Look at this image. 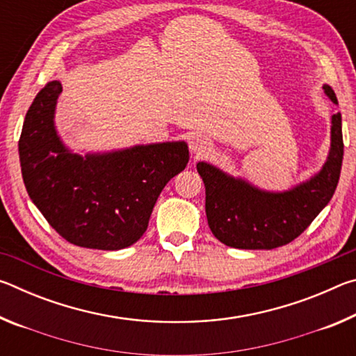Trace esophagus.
<instances>
[{"label":"esophagus","mask_w":356,"mask_h":356,"mask_svg":"<svg viewBox=\"0 0 356 356\" xmlns=\"http://www.w3.org/2000/svg\"><path fill=\"white\" fill-rule=\"evenodd\" d=\"M210 146H212V143H210L206 136L195 135L190 138V150L191 154H195L196 156L207 154L210 150Z\"/></svg>","instance_id":"34e87169"}]
</instances>
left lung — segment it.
<instances>
[{
    "instance_id": "obj_1",
    "label": "left lung",
    "mask_w": 356,
    "mask_h": 356,
    "mask_svg": "<svg viewBox=\"0 0 356 356\" xmlns=\"http://www.w3.org/2000/svg\"><path fill=\"white\" fill-rule=\"evenodd\" d=\"M337 105L331 86L323 84ZM344 156L341 113L331 116V143L321 171L284 191H268L207 161L196 170L206 185L209 227L221 243L240 250H273L291 243L333 197Z\"/></svg>"
}]
</instances>
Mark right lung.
I'll return each instance as SVG.
<instances>
[{"mask_svg":"<svg viewBox=\"0 0 356 356\" xmlns=\"http://www.w3.org/2000/svg\"><path fill=\"white\" fill-rule=\"evenodd\" d=\"M58 80L45 84L26 113L19 141L22 176L34 206L67 242L83 248H127L146 232L161 190L188 163L185 141L76 154L55 124Z\"/></svg>","mask_w":356,"mask_h":356,"instance_id":"add662e5","label":"right lung"}]
</instances>
